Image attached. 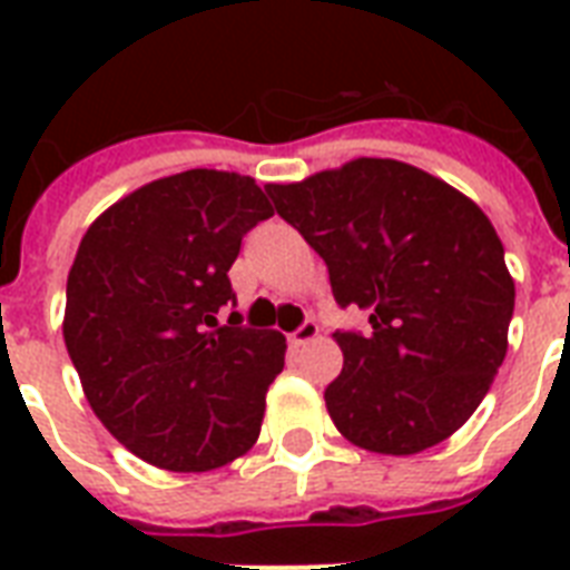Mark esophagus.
<instances>
[{"label":"esophagus","mask_w":570,"mask_h":570,"mask_svg":"<svg viewBox=\"0 0 570 570\" xmlns=\"http://www.w3.org/2000/svg\"><path fill=\"white\" fill-rule=\"evenodd\" d=\"M316 334H320V325H316L313 320H304L302 325L289 334V343H293V346H304V343H311Z\"/></svg>","instance_id":"obj_1"}]
</instances>
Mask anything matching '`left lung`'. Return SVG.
Segmentation results:
<instances>
[{
  "instance_id": "obj_1",
  "label": "left lung",
  "mask_w": 570,
  "mask_h": 570,
  "mask_svg": "<svg viewBox=\"0 0 570 570\" xmlns=\"http://www.w3.org/2000/svg\"><path fill=\"white\" fill-rule=\"evenodd\" d=\"M266 195L325 259L334 302L370 316L366 331H334L343 373L325 405L343 438L414 455L468 423L503 364L514 313L488 215L396 159H355Z\"/></svg>"
}]
</instances>
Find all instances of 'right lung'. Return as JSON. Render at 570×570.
<instances>
[{"label": "right lung", "instance_id": "right-lung-1", "mask_svg": "<svg viewBox=\"0 0 570 570\" xmlns=\"http://www.w3.org/2000/svg\"><path fill=\"white\" fill-rule=\"evenodd\" d=\"M250 177L174 174L106 209L67 275L65 346L100 423L174 473L254 446L286 340L242 325L230 286L242 236L272 218Z\"/></svg>", "mask_w": 570, "mask_h": 570}]
</instances>
